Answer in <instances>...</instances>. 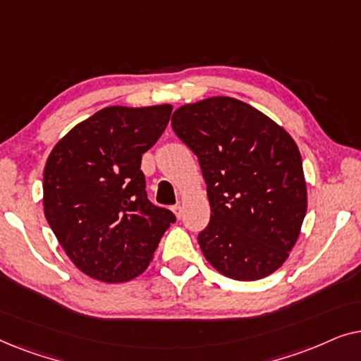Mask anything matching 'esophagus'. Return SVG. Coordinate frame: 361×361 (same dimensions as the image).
Here are the masks:
<instances>
[{"instance_id":"esophagus-1","label":"esophagus","mask_w":361,"mask_h":361,"mask_svg":"<svg viewBox=\"0 0 361 361\" xmlns=\"http://www.w3.org/2000/svg\"><path fill=\"white\" fill-rule=\"evenodd\" d=\"M172 212H174L177 219H180V214H182V210H180V205H179V204H177V205H172Z\"/></svg>"}]
</instances>
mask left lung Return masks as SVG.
<instances>
[{
  "label": "left lung",
  "mask_w": 361,
  "mask_h": 361,
  "mask_svg": "<svg viewBox=\"0 0 361 361\" xmlns=\"http://www.w3.org/2000/svg\"><path fill=\"white\" fill-rule=\"evenodd\" d=\"M172 130L199 159L210 202L200 250L226 278L274 273L298 241L307 210L302 157L273 120L230 97L184 105Z\"/></svg>",
  "instance_id": "8db88e82"
}]
</instances>
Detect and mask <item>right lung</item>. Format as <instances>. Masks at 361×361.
I'll return each instance as SVG.
<instances>
[{
	"label": "right lung",
	"instance_id": "1",
	"mask_svg": "<svg viewBox=\"0 0 361 361\" xmlns=\"http://www.w3.org/2000/svg\"><path fill=\"white\" fill-rule=\"evenodd\" d=\"M171 105L108 106L54 146L44 169V214L82 273L125 283L149 266L176 215L151 204L141 157L156 145Z\"/></svg>",
	"mask_w": 361,
	"mask_h": 361
}]
</instances>
